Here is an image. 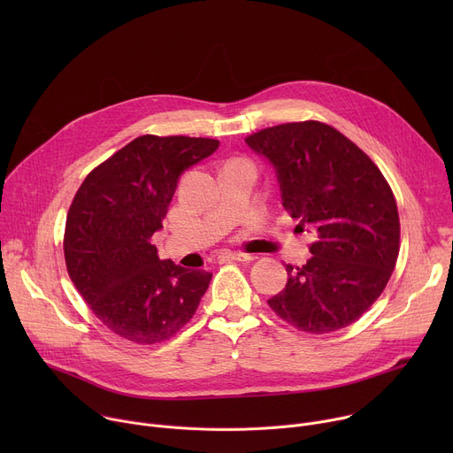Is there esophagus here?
<instances>
[{
	"label": "esophagus",
	"mask_w": 453,
	"mask_h": 453,
	"mask_svg": "<svg viewBox=\"0 0 453 453\" xmlns=\"http://www.w3.org/2000/svg\"><path fill=\"white\" fill-rule=\"evenodd\" d=\"M222 260H227V262H250L252 260V254H247V252H222L220 254Z\"/></svg>",
	"instance_id": "obj_1"
}]
</instances>
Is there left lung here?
<instances>
[{
    "label": "left lung",
    "mask_w": 453,
    "mask_h": 453,
    "mask_svg": "<svg viewBox=\"0 0 453 453\" xmlns=\"http://www.w3.org/2000/svg\"><path fill=\"white\" fill-rule=\"evenodd\" d=\"M245 143L273 165L297 227L315 233L311 257L287 265L288 281L269 306L303 332L346 328L380 297L398 260L389 184L353 142L320 121L269 127Z\"/></svg>",
    "instance_id": "1"
}]
</instances>
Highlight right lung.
<instances>
[{"label":"right lung","mask_w":453,"mask_h":453,"mask_svg":"<svg viewBox=\"0 0 453 453\" xmlns=\"http://www.w3.org/2000/svg\"><path fill=\"white\" fill-rule=\"evenodd\" d=\"M217 140L140 136L95 168L66 219L64 256L72 281L116 335L154 344L196 313L211 273L159 260L152 236L163 229L184 170L210 157Z\"/></svg>","instance_id":"1"}]
</instances>
